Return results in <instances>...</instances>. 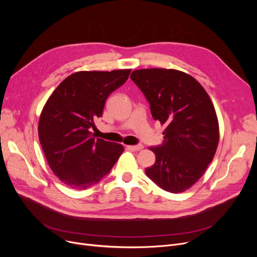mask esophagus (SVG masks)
<instances>
[{
    "label": "esophagus",
    "mask_w": 257,
    "mask_h": 257,
    "mask_svg": "<svg viewBox=\"0 0 257 257\" xmlns=\"http://www.w3.org/2000/svg\"><path fill=\"white\" fill-rule=\"evenodd\" d=\"M128 148H129V149L133 150V151H140V150H142V149H143L144 146H143V145H137V146H128Z\"/></svg>",
    "instance_id": "obj_1"
}]
</instances>
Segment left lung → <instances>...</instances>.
<instances>
[{
  "label": "left lung",
  "instance_id": "obj_1",
  "mask_svg": "<svg viewBox=\"0 0 257 257\" xmlns=\"http://www.w3.org/2000/svg\"><path fill=\"white\" fill-rule=\"evenodd\" d=\"M130 78L149 101L154 119L166 125L163 146L149 148L156 159L147 176L167 192L182 193L202 177L217 151L214 106L203 86L184 72L154 67L133 71Z\"/></svg>",
  "mask_w": 257,
  "mask_h": 257
}]
</instances>
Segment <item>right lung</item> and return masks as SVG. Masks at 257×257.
I'll list each match as a JSON object with an SVG mask.
<instances>
[{"label": "right lung", "mask_w": 257, "mask_h": 257, "mask_svg": "<svg viewBox=\"0 0 257 257\" xmlns=\"http://www.w3.org/2000/svg\"><path fill=\"white\" fill-rule=\"evenodd\" d=\"M131 70L81 71L66 77L46 102L38 138L53 173L67 186L86 190L110 172L124 151L117 143L94 138L90 129L105 101Z\"/></svg>", "instance_id": "1"}]
</instances>
